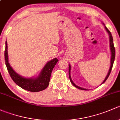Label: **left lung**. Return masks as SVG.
Segmentation results:
<instances>
[{
  "label": "left lung",
  "mask_w": 120,
  "mask_h": 120,
  "mask_svg": "<svg viewBox=\"0 0 120 120\" xmlns=\"http://www.w3.org/2000/svg\"><path fill=\"white\" fill-rule=\"evenodd\" d=\"M105 29H106V31H107V32H108L109 35V37H110V50H111V52H112V58H111V66H110V67L109 71L108 74H107V76H106V78H105V80L103 81V82L102 83H103L104 82H105L106 81V80H107V78H108V77H109L111 71H112V66H113L114 61V59H115V53H116V52H115V48H114V43H113V39H112V34H111L110 31L107 28V27H106V26H105ZM68 68H68L69 77H70V81H71V82L72 83V84L75 87H76V88H78V89H81V90H87L86 89H84V88H81V87L78 86L76 85L75 84V83H74L73 82H72V79H71V76H70V70H71V66H70V65H69Z\"/></svg>",
  "instance_id": "8db88e82"
}]
</instances>
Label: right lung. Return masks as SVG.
Instances as JSON below:
<instances>
[{
    "mask_svg": "<svg viewBox=\"0 0 120 120\" xmlns=\"http://www.w3.org/2000/svg\"><path fill=\"white\" fill-rule=\"evenodd\" d=\"M4 60L8 72L11 78L18 86L25 90L30 92H39L45 89L49 84L52 71L59 60L57 58L47 63L39 75L36 78H25L17 74L13 70L8 61V45L6 41V48L4 50Z\"/></svg>",
    "mask_w": 120,
    "mask_h": 120,
    "instance_id": "right-lung-1",
    "label": "right lung"
}]
</instances>
